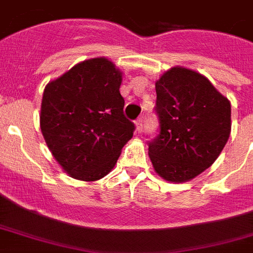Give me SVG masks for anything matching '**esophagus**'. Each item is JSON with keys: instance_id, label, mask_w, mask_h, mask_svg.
Returning a JSON list of instances; mask_svg holds the SVG:
<instances>
[{"instance_id": "1", "label": "esophagus", "mask_w": 253, "mask_h": 253, "mask_svg": "<svg viewBox=\"0 0 253 253\" xmlns=\"http://www.w3.org/2000/svg\"><path fill=\"white\" fill-rule=\"evenodd\" d=\"M143 128V117H140L136 120V129H137L138 132L142 131Z\"/></svg>"}]
</instances>
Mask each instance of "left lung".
<instances>
[{"instance_id": "1", "label": "left lung", "mask_w": 253, "mask_h": 253, "mask_svg": "<svg viewBox=\"0 0 253 253\" xmlns=\"http://www.w3.org/2000/svg\"><path fill=\"white\" fill-rule=\"evenodd\" d=\"M160 133L149 143L155 171L170 183L189 181L217 160L231 135V102L203 74L183 67L155 83Z\"/></svg>"}]
</instances>
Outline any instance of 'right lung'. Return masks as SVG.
I'll return each mask as SVG.
<instances>
[{"instance_id":"obj_1","label":"right lung","mask_w":253,"mask_h":253,"mask_svg":"<svg viewBox=\"0 0 253 253\" xmlns=\"http://www.w3.org/2000/svg\"><path fill=\"white\" fill-rule=\"evenodd\" d=\"M122 72L107 58L88 59L49 82L44 89L40 128L67 174L99 180L115 168L135 125L124 115Z\"/></svg>"}]
</instances>
